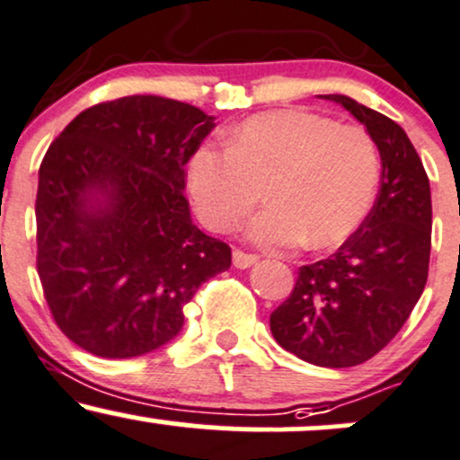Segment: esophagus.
<instances>
[{"mask_svg":"<svg viewBox=\"0 0 460 460\" xmlns=\"http://www.w3.org/2000/svg\"><path fill=\"white\" fill-rule=\"evenodd\" d=\"M257 261H260V257L257 255H251V252H244V251H234V266L240 268V270H246V268L255 266Z\"/></svg>","mask_w":460,"mask_h":460,"instance_id":"1","label":"esophagus"}]
</instances>
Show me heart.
<instances>
[{
    "label": "heart",
    "mask_w": 460,
    "mask_h": 460,
    "mask_svg": "<svg viewBox=\"0 0 460 460\" xmlns=\"http://www.w3.org/2000/svg\"><path fill=\"white\" fill-rule=\"evenodd\" d=\"M378 181L372 136L307 110L251 116L226 146L200 145L188 166L197 214L223 234L251 214L263 188L270 208L246 225V237L268 251L341 244L367 216Z\"/></svg>",
    "instance_id": "1"
}]
</instances>
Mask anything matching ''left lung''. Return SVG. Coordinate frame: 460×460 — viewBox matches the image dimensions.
<instances>
[{"mask_svg": "<svg viewBox=\"0 0 460 460\" xmlns=\"http://www.w3.org/2000/svg\"><path fill=\"white\" fill-rule=\"evenodd\" d=\"M350 112L381 153L372 212L329 260L298 270L270 315L274 340L303 361L352 367L398 335L424 292L430 261V183L398 123L346 94H324Z\"/></svg>", "mask_w": 460, "mask_h": 460, "instance_id": "1", "label": "left lung"}]
</instances>
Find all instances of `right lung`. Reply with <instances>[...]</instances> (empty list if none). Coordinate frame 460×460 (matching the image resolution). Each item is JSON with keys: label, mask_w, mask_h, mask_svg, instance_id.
<instances>
[{"label": "right lung", "mask_w": 460, "mask_h": 460, "mask_svg": "<svg viewBox=\"0 0 460 460\" xmlns=\"http://www.w3.org/2000/svg\"><path fill=\"white\" fill-rule=\"evenodd\" d=\"M214 116L155 94L84 110L51 142L36 192V270L56 324L105 358L146 355L231 248L190 218L186 164Z\"/></svg>", "instance_id": "right-lung-1"}]
</instances>
